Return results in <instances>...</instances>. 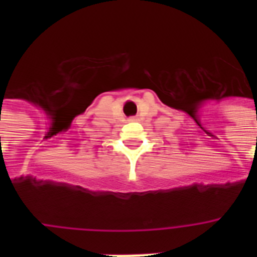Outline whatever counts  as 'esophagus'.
Here are the masks:
<instances>
[{
	"instance_id": "34e87169",
	"label": "esophagus",
	"mask_w": 257,
	"mask_h": 257,
	"mask_svg": "<svg viewBox=\"0 0 257 257\" xmlns=\"http://www.w3.org/2000/svg\"><path fill=\"white\" fill-rule=\"evenodd\" d=\"M131 120H132V121H135V120H136V118H131Z\"/></svg>"
}]
</instances>
